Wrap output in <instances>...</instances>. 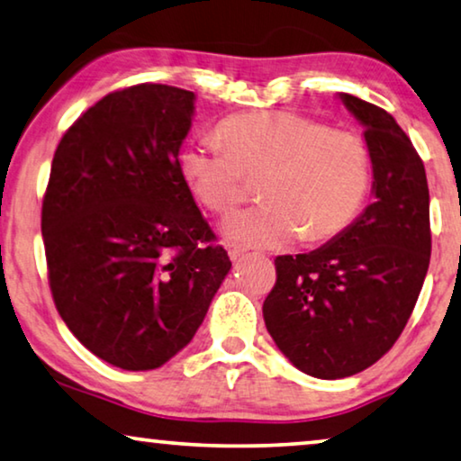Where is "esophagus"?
I'll list each match as a JSON object with an SVG mask.
<instances>
[{"instance_id": "obj_1", "label": "esophagus", "mask_w": 461, "mask_h": 461, "mask_svg": "<svg viewBox=\"0 0 461 461\" xmlns=\"http://www.w3.org/2000/svg\"><path fill=\"white\" fill-rule=\"evenodd\" d=\"M225 249H228V254H230L231 260H238V258L244 254V249H242V246H240V244L228 242V244H225Z\"/></svg>"}]
</instances>
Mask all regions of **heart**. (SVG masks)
Masks as SVG:
<instances>
[{
  "label": "heart",
  "mask_w": 461,
  "mask_h": 461,
  "mask_svg": "<svg viewBox=\"0 0 461 461\" xmlns=\"http://www.w3.org/2000/svg\"><path fill=\"white\" fill-rule=\"evenodd\" d=\"M223 144L190 142L180 155L188 190L212 215L228 217L260 180L265 204L238 215L225 236L257 249H284L304 236L325 242L358 217L373 157L358 132L296 112H249L217 126Z\"/></svg>",
  "instance_id": "heart-1"
}]
</instances>
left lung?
I'll return each instance as SVG.
<instances>
[{"instance_id": "8db88e82", "label": "left lung", "mask_w": 461, "mask_h": 461, "mask_svg": "<svg viewBox=\"0 0 461 461\" xmlns=\"http://www.w3.org/2000/svg\"><path fill=\"white\" fill-rule=\"evenodd\" d=\"M364 126L375 201L331 242L275 258L267 331L302 373L343 379L393 348L430 263L429 184L420 155L393 115L339 95Z\"/></svg>"}]
</instances>
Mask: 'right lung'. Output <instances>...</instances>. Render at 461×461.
<instances>
[{
	"instance_id": "right-lung-1",
	"label": "right lung",
	"mask_w": 461,
	"mask_h": 461,
	"mask_svg": "<svg viewBox=\"0 0 461 461\" xmlns=\"http://www.w3.org/2000/svg\"><path fill=\"white\" fill-rule=\"evenodd\" d=\"M194 93L142 82L88 107L43 196L47 277L82 346L150 370L188 346L231 260L180 174Z\"/></svg>"
}]
</instances>
